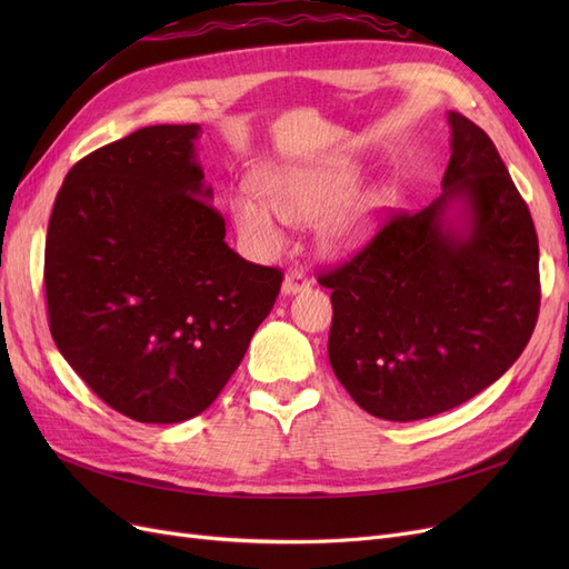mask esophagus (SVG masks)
I'll return each instance as SVG.
<instances>
[{"instance_id": "obj_1", "label": "esophagus", "mask_w": 569, "mask_h": 569, "mask_svg": "<svg viewBox=\"0 0 569 569\" xmlns=\"http://www.w3.org/2000/svg\"><path fill=\"white\" fill-rule=\"evenodd\" d=\"M306 289H308V278L303 272H297V270L287 272V278L282 280V295L284 297H295V295H299V291H306Z\"/></svg>"}]
</instances>
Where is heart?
<instances>
[{
  "label": "heart",
  "instance_id": "heart-1",
  "mask_svg": "<svg viewBox=\"0 0 569 569\" xmlns=\"http://www.w3.org/2000/svg\"><path fill=\"white\" fill-rule=\"evenodd\" d=\"M363 168L356 159L332 157L289 166H266L253 176V192H234L228 209L247 242L270 251L280 247V218L316 226V244L325 256L343 258L363 249L380 230L393 194L375 184L356 192Z\"/></svg>",
  "mask_w": 569,
  "mask_h": 569
}]
</instances>
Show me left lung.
<instances>
[{
  "mask_svg": "<svg viewBox=\"0 0 569 569\" xmlns=\"http://www.w3.org/2000/svg\"><path fill=\"white\" fill-rule=\"evenodd\" d=\"M441 194L327 272L337 380L370 416H439L493 385L539 316L537 230L489 134L449 111Z\"/></svg>",
  "mask_w": 569,
  "mask_h": 569,
  "instance_id": "1",
  "label": "left lung"
}]
</instances>
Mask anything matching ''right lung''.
<instances>
[{"label": "right lung", "instance_id": "obj_1", "mask_svg": "<svg viewBox=\"0 0 569 569\" xmlns=\"http://www.w3.org/2000/svg\"><path fill=\"white\" fill-rule=\"evenodd\" d=\"M149 126L78 161L44 247L49 330L101 401L137 422H184L228 385L282 272L226 242L197 140Z\"/></svg>", "mask_w": 569, "mask_h": 569}]
</instances>
